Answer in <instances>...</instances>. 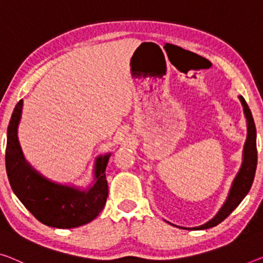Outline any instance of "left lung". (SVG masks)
Here are the masks:
<instances>
[{
  "label": "left lung",
  "mask_w": 263,
  "mask_h": 263,
  "mask_svg": "<svg viewBox=\"0 0 263 263\" xmlns=\"http://www.w3.org/2000/svg\"><path fill=\"white\" fill-rule=\"evenodd\" d=\"M239 99L241 101L242 107H243V112L246 119H247V139L243 145V153H242V164L237 172L235 179L233 180L232 187L229 189L228 196L226 199L224 203L222 204L220 211L216 213V215L211 219L205 223L199 226V227H193V228H185V227H175L182 228V229H193V230H201V229H208L212 227H215L219 223H221L226 217H227L237 205L241 203V201L245 199L247 195L250 187H252L254 176H255L256 171V164H257V151H256V128L255 123H254L252 111L248 107L247 102L243 99V96L239 95Z\"/></svg>",
  "instance_id": "left-lung-1"
}]
</instances>
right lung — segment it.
Wrapping results in <instances>:
<instances>
[{"mask_svg":"<svg viewBox=\"0 0 263 263\" xmlns=\"http://www.w3.org/2000/svg\"><path fill=\"white\" fill-rule=\"evenodd\" d=\"M23 100L16 104L7 130L6 169L15 195L43 224L69 229L89 223L102 211L108 196L106 168L111 153L96 157L94 179L87 188L54 182L24 159L17 129Z\"/></svg>","mask_w":263,"mask_h":263,"instance_id":"right-lung-1","label":"right lung"}]
</instances>
